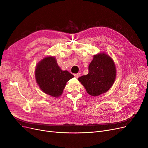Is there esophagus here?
Instances as JSON below:
<instances>
[{
  "instance_id": "34e87169",
  "label": "esophagus",
  "mask_w": 148,
  "mask_h": 148,
  "mask_svg": "<svg viewBox=\"0 0 148 148\" xmlns=\"http://www.w3.org/2000/svg\"><path fill=\"white\" fill-rule=\"evenodd\" d=\"M80 73H77V74H74V76H75V77H76V78H79V77H80Z\"/></svg>"
}]
</instances>
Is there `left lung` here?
I'll return each instance as SVG.
<instances>
[{"mask_svg": "<svg viewBox=\"0 0 148 148\" xmlns=\"http://www.w3.org/2000/svg\"><path fill=\"white\" fill-rule=\"evenodd\" d=\"M89 73L79 78L88 94L98 96L106 92L116 78V68L111 58L104 53L94 55L88 67Z\"/></svg>", "mask_w": 148, "mask_h": 148, "instance_id": "1", "label": "left lung"}]
</instances>
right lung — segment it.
Returning <instances> with one entry per match:
<instances>
[{
  "instance_id": "right-lung-1",
  "label": "right lung",
  "mask_w": 148,
  "mask_h": 148,
  "mask_svg": "<svg viewBox=\"0 0 148 148\" xmlns=\"http://www.w3.org/2000/svg\"><path fill=\"white\" fill-rule=\"evenodd\" d=\"M74 76L68 71H62L54 57H47L38 64L35 78L41 89L52 97L60 96L66 82Z\"/></svg>"
}]
</instances>
